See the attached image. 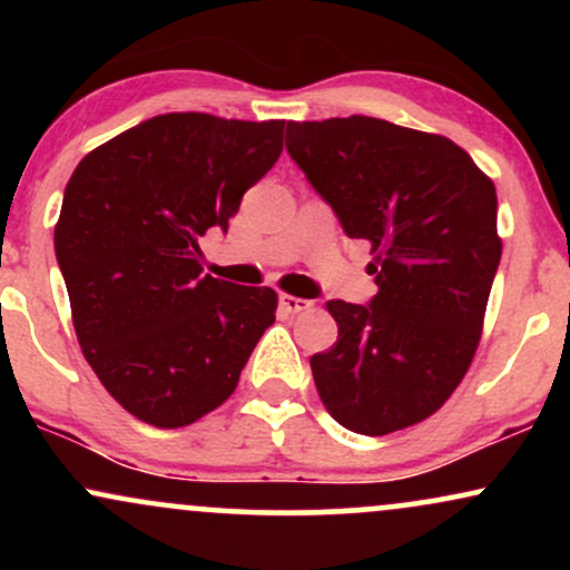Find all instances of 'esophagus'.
I'll return each mask as SVG.
<instances>
[{
  "mask_svg": "<svg viewBox=\"0 0 570 570\" xmlns=\"http://www.w3.org/2000/svg\"><path fill=\"white\" fill-rule=\"evenodd\" d=\"M278 305L284 313H303L311 307V299H303V297H294V294H281L278 297Z\"/></svg>",
  "mask_w": 570,
  "mask_h": 570,
  "instance_id": "1",
  "label": "esophagus"
}]
</instances>
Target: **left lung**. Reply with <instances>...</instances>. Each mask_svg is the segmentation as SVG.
<instances>
[{
  "label": "left lung",
  "instance_id": "obj_1",
  "mask_svg": "<svg viewBox=\"0 0 570 570\" xmlns=\"http://www.w3.org/2000/svg\"><path fill=\"white\" fill-rule=\"evenodd\" d=\"M286 153L377 254L367 305L326 303L337 343L311 356L324 407L367 436L426 421L480 343L501 263L493 181L444 136L364 115L289 122Z\"/></svg>",
  "mask_w": 570,
  "mask_h": 570
}]
</instances>
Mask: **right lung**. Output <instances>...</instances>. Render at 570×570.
Masks as SVG:
<instances>
[{"label":"right lung","mask_w":570,"mask_h":570,"mask_svg":"<svg viewBox=\"0 0 570 570\" xmlns=\"http://www.w3.org/2000/svg\"><path fill=\"white\" fill-rule=\"evenodd\" d=\"M284 126L158 115L85 155L63 189L56 259L77 340L104 389L149 426L217 410L276 322V292L203 273L198 238L227 233L278 160Z\"/></svg>","instance_id":"add662e5"}]
</instances>
